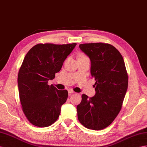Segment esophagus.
<instances>
[{
  "instance_id": "esophagus-1",
  "label": "esophagus",
  "mask_w": 147,
  "mask_h": 147,
  "mask_svg": "<svg viewBox=\"0 0 147 147\" xmlns=\"http://www.w3.org/2000/svg\"><path fill=\"white\" fill-rule=\"evenodd\" d=\"M68 93L69 94H74V91H73L72 89H68Z\"/></svg>"
}]
</instances>
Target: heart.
<instances>
[{"label":"heart","mask_w":147,"mask_h":147,"mask_svg":"<svg viewBox=\"0 0 147 147\" xmlns=\"http://www.w3.org/2000/svg\"><path fill=\"white\" fill-rule=\"evenodd\" d=\"M80 57H86V56H84V55H80Z\"/></svg>","instance_id":"b5f03b06"}]
</instances>
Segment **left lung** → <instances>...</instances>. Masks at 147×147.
I'll use <instances>...</instances> for the list:
<instances>
[{
	"instance_id": "1",
	"label": "left lung",
	"mask_w": 147,
	"mask_h": 147,
	"mask_svg": "<svg viewBox=\"0 0 147 147\" xmlns=\"http://www.w3.org/2000/svg\"><path fill=\"white\" fill-rule=\"evenodd\" d=\"M80 48L91 60V74L96 80V94L82 95L77 106L79 121L89 129H105L121 109L128 88V75L120 52L112 45L80 44Z\"/></svg>"
}]
</instances>
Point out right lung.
Masks as SVG:
<instances>
[{
    "mask_svg": "<svg viewBox=\"0 0 147 147\" xmlns=\"http://www.w3.org/2000/svg\"><path fill=\"white\" fill-rule=\"evenodd\" d=\"M76 43L38 44L25 56L18 74L22 110L28 121L39 127L51 125L58 119L68 92L48 82L55 78Z\"/></svg>",
    "mask_w": 147,
    "mask_h": 147,
    "instance_id": "right-lung-1",
    "label": "right lung"
}]
</instances>
